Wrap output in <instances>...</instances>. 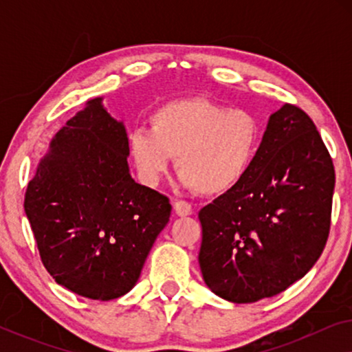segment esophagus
I'll list each match as a JSON object with an SVG mask.
<instances>
[{
    "label": "esophagus",
    "instance_id": "1",
    "mask_svg": "<svg viewBox=\"0 0 352 352\" xmlns=\"http://www.w3.org/2000/svg\"><path fill=\"white\" fill-rule=\"evenodd\" d=\"M173 208H175V213L177 216H189L192 214V206L190 204H187L184 200H176L173 204Z\"/></svg>",
    "mask_w": 352,
    "mask_h": 352
}]
</instances>
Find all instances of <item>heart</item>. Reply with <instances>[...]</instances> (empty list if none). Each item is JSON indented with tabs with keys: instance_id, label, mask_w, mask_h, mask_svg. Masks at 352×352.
I'll return each mask as SVG.
<instances>
[{
	"instance_id": "obj_1",
	"label": "heart",
	"mask_w": 352,
	"mask_h": 352,
	"mask_svg": "<svg viewBox=\"0 0 352 352\" xmlns=\"http://www.w3.org/2000/svg\"><path fill=\"white\" fill-rule=\"evenodd\" d=\"M261 146V123L252 112L205 98L176 99L151 115V131L129 134L128 151L139 177L157 186L176 157L186 187L204 195L234 190Z\"/></svg>"
}]
</instances>
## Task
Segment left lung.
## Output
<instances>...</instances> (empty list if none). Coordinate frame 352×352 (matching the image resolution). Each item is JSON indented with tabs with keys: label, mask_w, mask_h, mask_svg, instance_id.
<instances>
[{
	"label": "left lung",
	"mask_w": 352,
	"mask_h": 352,
	"mask_svg": "<svg viewBox=\"0 0 352 352\" xmlns=\"http://www.w3.org/2000/svg\"><path fill=\"white\" fill-rule=\"evenodd\" d=\"M335 168L296 105L269 117L245 179L199 213L204 280L214 295L254 302L305 277L329 239Z\"/></svg>",
	"instance_id": "8db88e82"
}]
</instances>
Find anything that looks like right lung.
I'll return each instance as SVG.
<instances>
[{"instance_id":"obj_1","label":"right lung","mask_w":352,"mask_h":352,"mask_svg":"<svg viewBox=\"0 0 352 352\" xmlns=\"http://www.w3.org/2000/svg\"><path fill=\"white\" fill-rule=\"evenodd\" d=\"M128 155L123 122L91 99L52 138L25 192L46 271L89 300L126 295L170 221L168 197L133 179Z\"/></svg>"}]
</instances>
